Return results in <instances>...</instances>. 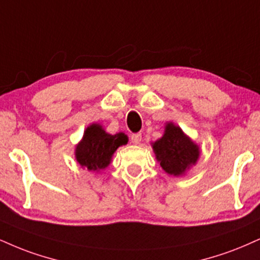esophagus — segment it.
I'll return each mask as SVG.
<instances>
[{
	"mask_svg": "<svg viewBox=\"0 0 260 260\" xmlns=\"http://www.w3.org/2000/svg\"><path fill=\"white\" fill-rule=\"evenodd\" d=\"M131 142L133 144H139L142 142V134L140 133H133L132 136H131Z\"/></svg>",
	"mask_w": 260,
	"mask_h": 260,
	"instance_id": "1",
	"label": "esophagus"
}]
</instances>
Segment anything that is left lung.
Returning a JSON list of instances; mask_svg holds the SVG:
<instances>
[{"instance_id": "8db88e82", "label": "left lung", "mask_w": 260, "mask_h": 260, "mask_svg": "<svg viewBox=\"0 0 260 260\" xmlns=\"http://www.w3.org/2000/svg\"><path fill=\"white\" fill-rule=\"evenodd\" d=\"M156 160L166 173L183 177L192 166L198 164L201 150L193 140L173 122H167L165 133L151 144Z\"/></svg>"}]
</instances>
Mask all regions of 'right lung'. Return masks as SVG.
Wrapping results in <instances>:
<instances>
[{
	"label": "right lung",
	"mask_w": 260,
	"mask_h": 260,
	"mask_svg": "<svg viewBox=\"0 0 260 260\" xmlns=\"http://www.w3.org/2000/svg\"><path fill=\"white\" fill-rule=\"evenodd\" d=\"M128 142L124 133L109 134L102 124L92 123L84 129L82 139L75 148V158L82 168L100 172L111 164L115 151Z\"/></svg>",
	"instance_id": "obj_1"
}]
</instances>
